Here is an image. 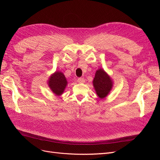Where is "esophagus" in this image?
<instances>
[{
  "label": "esophagus",
  "mask_w": 160,
  "mask_h": 160,
  "mask_svg": "<svg viewBox=\"0 0 160 160\" xmlns=\"http://www.w3.org/2000/svg\"><path fill=\"white\" fill-rule=\"evenodd\" d=\"M77 81H78L79 83H85V80L83 78H81V77H80V78L77 79Z\"/></svg>",
  "instance_id": "esophagus-1"
}]
</instances>
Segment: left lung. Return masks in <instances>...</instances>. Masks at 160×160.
Wrapping results in <instances>:
<instances>
[{"label": "left lung", "instance_id": "obj_1", "mask_svg": "<svg viewBox=\"0 0 160 160\" xmlns=\"http://www.w3.org/2000/svg\"><path fill=\"white\" fill-rule=\"evenodd\" d=\"M93 85L96 94L101 99H103L112 89L113 81L103 69L101 68L96 71Z\"/></svg>", "mask_w": 160, "mask_h": 160}]
</instances>
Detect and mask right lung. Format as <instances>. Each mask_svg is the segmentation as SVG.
<instances>
[{
	"label": "right lung",
	"instance_id": "add662e5",
	"mask_svg": "<svg viewBox=\"0 0 160 160\" xmlns=\"http://www.w3.org/2000/svg\"><path fill=\"white\" fill-rule=\"evenodd\" d=\"M68 84L65 75L61 71H56L50 75L47 80V85L51 91L57 96L61 95Z\"/></svg>",
	"mask_w": 160,
	"mask_h": 160
}]
</instances>
